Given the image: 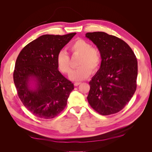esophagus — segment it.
<instances>
[{
    "label": "esophagus",
    "mask_w": 152,
    "mask_h": 152,
    "mask_svg": "<svg viewBox=\"0 0 152 152\" xmlns=\"http://www.w3.org/2000/svg\"><path fill=\"white\" fill-rule=\"evenodd\" d=\"M80 84H81V82H75V83H74V85L75 86H77L80 85Z\"/></svg>",
    "instance_id": "1"
}]
</instances>
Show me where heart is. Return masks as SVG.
Segmentation results:
<instances>
[{
    "mask_svg": "<svg viewBox=\"0 0 152 152\" xmlns=\"http://www.w3.org/2000/svg\"><path fill=\"white\" fill-rule=\"evenodd\" d=\"M68 49L73 54L80 55L79 63V68L73 70L70 75L72 80H82L88 77L92 72L97 70L101 63V54L99 50L87 41L78 39L70 44ZM56 63L59 71L68 74L70 72V57L65 50H61L56 57Z\"/></svg>",
    "mask_w": 152,
    "mask_h": 152,
    "instance_id": "1",
    "label": "heart"
}]
</instances>
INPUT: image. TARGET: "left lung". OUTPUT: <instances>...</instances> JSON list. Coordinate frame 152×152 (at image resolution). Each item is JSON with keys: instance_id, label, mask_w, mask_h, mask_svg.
I'll use <instances>...</instances> for the list:
<instances>
[{"instance_id": "1", "label": "left lung", "mask_w": 152, "mask_h": 152, "mask_svg": "<svg viewBox=\"0 0 152 152\" xmlns=\"http://www.w3.org/2000/svg\"><path fill=\"white\" fill-rule=\"evenodd\" d=\"M86 37L97 46L102 58L100 68L89 82L87 100L102 115L120 112L136 89L137 61L129 45L103 31L89 32Z\"/></svg>"}]
</instances>
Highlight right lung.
<instances>
[{"mask_svg": "<svg viewBox=\"0 0 152 152\" xmlns=\"http://www.w3.org/2000/svg\"><path fill=\"white\" fill-rule=\"evenodd\" d=\"M75 34L40 36L27 44L16 59L13 79L18 96L37 117H56L74 89L58 70L56 57Z\"/></svg>", "mask_w": 152, "mask_h": 152, "instance_id": "1", "label": "right lung"}]
</instances>
